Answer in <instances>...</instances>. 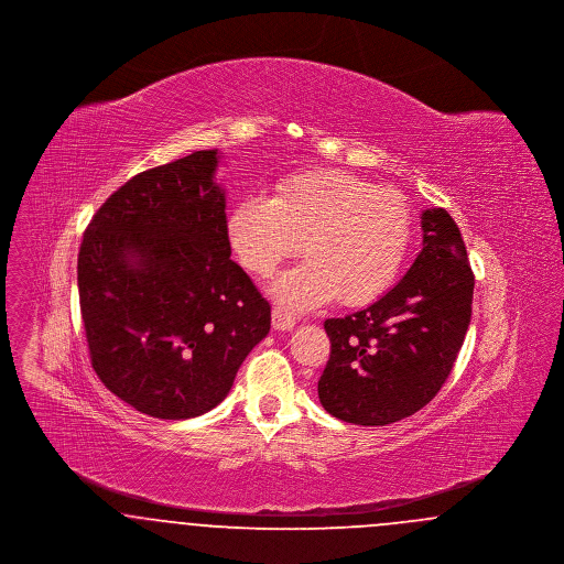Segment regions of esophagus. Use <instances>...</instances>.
Listing matches in <instances>:
<instances>
[{
    "label": "esophagus",
    "instance_id": "34e87169",
    "mask_svg": "<svg viewBox=\"0 0 564 564\" xmlns=\"http://www.w3.org/2000/svg\"><path fill=\"white\" fill-rule=\"evenodd\" d=\"M272 327H274V329H281V332H292L295 327V319L294 317H290L288 313L274 308V311H272Z\"/></svg>",
    "mask_w": 564,
    "mask_h": 564
}]
</instances>
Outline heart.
Instances as JSON below:
<instances>
[{
    "mask_svg": "<svg viewBox=\"0 0 564 564\" xmlns=\"http://www.w3.org/2000/svg\"><path fill=\"white\" fill-rule=\"evenodd\" d=\"M228 245L242 269L269 276L300 251L306 262L281 272L270 292L290 311L338 297L364 306L398 281L414 237V215L400 192L347 171H306L274 196L247 194L226 217Z\"/></svg>",
    "mask_w": 564,
    "mask_h": 564,
    "instance_id": "b5f03b06",
    "label": "heart"
}]
</instances>
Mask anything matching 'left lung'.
<instances>
[{
    "mask_svg": "<svg viewBox=\"0 0 564 564\" xmlns=\"http://www.w3.org/2000/svg\"><path fill=\"white\" fill-rule=\"evenodd\" d=\"M423 249L375 304L323 323L332 352L319 378L323 408L352 425H391L437 395L463 347L474 272L446 209L421 215Z\"/></svg>",
    "mask_w": 564,
    "mask_h": 564,
    "instance_id": "obj_1",
    "label": "left lung"
}]
</instances>
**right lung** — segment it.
Listing matches in <instances>:
<instances>
[{"label": "right lung", "mask_w": 564, "mask_h": 564, "mask_svg": "<svg viewBox=\"0 0 564 564\" xmlns=\"http://www.w3.org/2000/svg\"><path fill=\"white\" fill-rule=\"evenodd\" d=\"M217 150L143 171L93 215L78 253L93 370L134 410L209 412L270 329V304L230 260Z\"/></svg>", "instance_id": "add662e5"}]
</instances>
